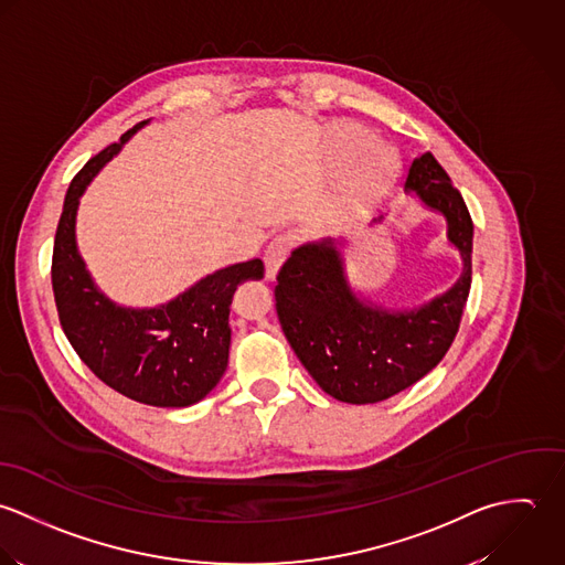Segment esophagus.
I'll use <instances>...</instances> for the list:
<instances>
[{
  "instance_id": "1",
  "label": "esophagus",
  "mask_w": 565,
  "mask_h": 565,
  "mask_svg": "<svg viewBox=\"0 0 565 565\" xmlns=\"http://www.w3.org/2000/svg\"><path fill=\"white\" fill-rule=\"evenodd\" d=\"M290 237L288 235H277L268 248L264 250V268H266V279H275L277 270L281 268V264L286 262L288 253H290Z\"/></svg>"
}]
</instances>
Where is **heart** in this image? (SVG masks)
<instances>
[{"instance_id":"heart-1","label":"heart","mask_w":565,"mask_h":565,"mask_svg":"<svg viewBox=\"0 0 565 565\" xmlns=\"http://www.w3.org/2000/svg\"><path fill=\"white\" fill-rule=\"evenodd\" d=\"M330 152L334 166L344 168L330 225L347 228L380 205L395 181L399 159L391 146L373 141L358 124H339L330 130Z\"/></svg>"}]
</instances>
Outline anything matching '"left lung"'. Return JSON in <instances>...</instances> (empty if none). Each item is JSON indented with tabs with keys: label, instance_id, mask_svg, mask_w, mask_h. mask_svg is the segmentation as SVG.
<instances>
[{
	"label": "left lung",
	"instance_id": "obj_1",
	"mask_svg": "<svg viewBox=\"0 0 565 565\" xmlns=\"http://www.w3.org/2000/svg\"><path fill=\"white\" fill-rule=\"evenodd\" d=\"M404 190L446 218L460 255V275L446 292L415 308L382 306L349 281V239L332 237L297 246L277 275L281 330L312 380L339 402L375 404L419 382L448 353L467 303L473 225L460 192L433 152L411 163ZM382 223L384 216L371 226Z\"/></svg>",
	"mask_w": 565,
	"mask_h": 565
}]
</instances>
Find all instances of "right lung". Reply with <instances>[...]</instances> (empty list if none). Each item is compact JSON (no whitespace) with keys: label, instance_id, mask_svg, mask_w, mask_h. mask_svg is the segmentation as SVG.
Segmentation results:
<instances>
[{"label":"right lung","instance_id":"add662e5","mask_svg":"<svg viewBox=\"0 0 565 565\" xmlns=\"http://www.w3.org/2000/svg\"><path fill=\"white\" fill-rule=\"evenodd\" d=\"M148 124L139 121L74 177L56 228L52 288L63 332L81 360L117 393L157 408H185L207 397L228 362V306L239 284L264 277L262 259L205 275L154 308H126L94 281L76 242L81 199L96 174Z\"/></svg>","mask_w":565,"mask_h":565}]
</instances>
